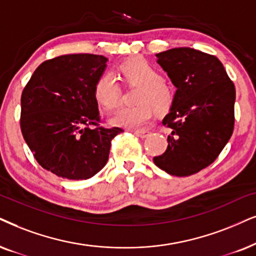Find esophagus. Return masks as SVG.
<instances>
[{
  "label": "esophagus",
  "mask_w": 256,
  "mask_h": 256,
  "mask_svg": "<svg viewBox=\"0 0 256 256\" xmlns=\"http://www.w3.org/2000/svg\"><path fill=\"white\" fill-rule=\"evenodd\" d=\"M134 134L137 136V137L145 138V137H148V134H150V131H148V130H137V131H134Z\"/></svg>",
  "instance_id": "obj_1"
}]
</instances>
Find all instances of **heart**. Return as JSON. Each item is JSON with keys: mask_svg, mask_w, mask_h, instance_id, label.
I'll return each instance as SVG.
<instances>
[{"mask_svg": "<svg viewBox=\"0 0 256 256\" xmlns=\"http://www.w3.org/2000/svg\"><path fill=\"white\" fill-rule=\"evenodd\" d=\"M126 84L139 86L134 106L120 108L111 118L113 125L126 128H138L151 120L154 111L158 114L169 112L174 104V90L163 80L162 74L150 62L134 58L119 67ZM93 96L100 108L106 111L116 108L120 102L122 88L112 73L105 72L93 86Z\"/></svg>", "mask_w": 256, "mask_h": 256, "instance_id": "obj_1", "label": "heart"}]
</instances>
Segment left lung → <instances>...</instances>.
<instances>
[{
  "mask_svg": "<svg viewBox=\"0 0 256 256\" xmlns=\"http://www.w3.org/2000/svg\"><path fill=\"white\" fill-rule=\"evenodd\" d=\"M176 86L164 117L168 148L154 164L172 176H190L209 166L234 130L235 86L218 58L189 47L156 54Z\"/></svg>",
  "mask_w": 256,
  "mask_h": 256,
  "instance_id": "obj_1",
  "label": "left lung"
}]
</instances>
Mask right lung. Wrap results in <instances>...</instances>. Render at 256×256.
<instances>
[{
    "label": "right lung",
    "instance_id": "obj_1",
    "mask_svg": "<svg viewBox=\"0 0 256 256\" xmlns=\"http://www.w3.org/2000/svg\"><path fill=\"white\" fill-rule=\"evenodd\" d=\"M108 58L67 54L44 61L21 96L20 125L38 163L56 176L88 180L108 163L122 128L99 125L93 86Z\"/></svg>",
    "mask_w": 256,
    "mask_h": 256
}]
</instances>
